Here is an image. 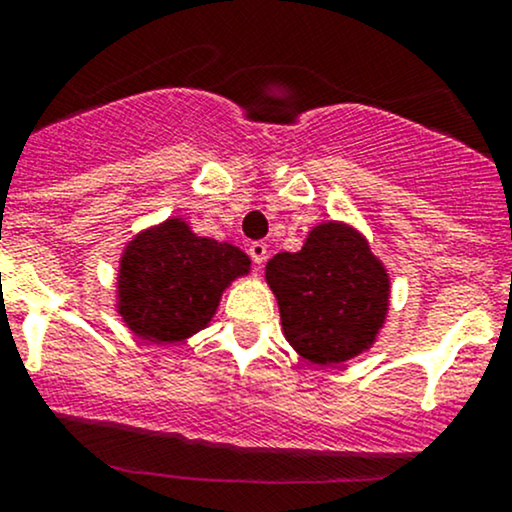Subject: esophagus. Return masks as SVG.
Wrapping results in <instances>:
<instances>
[{"instance_id":"obj_1","label":"esophagus","mask_w":512,"mask_h":512,"mask_svg":"<svg viewBox=\"0 0 512 512\" xmlns=\"http://www.w3.org/2000/svg\"><path fill=\"white\" fill-rule=\"evenodd\" d=\"M248 252H250L252 262H255L257 267H262V264L267 262V245H264V243H252Z\"/></svg>"}]
</instances>
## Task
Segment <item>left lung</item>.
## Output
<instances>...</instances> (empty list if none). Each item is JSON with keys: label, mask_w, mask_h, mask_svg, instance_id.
<instances>
[{"label": "left lung", "mask_w": 512, "mask_h": 512, "mask_svg": "<svg viewBox=\"0 0 512 512\" xmlns=\"http://www.w3.org/2000/svg\"><path fill=\"white\" fill-rule=\"evenodd\" d=\"M296 354L337 366L375 344L390 310V274L368 238L344 221H322L298 252H279L264 269Z\"/></svg>", "instance_id": "left-lung-1"}]
</instances>
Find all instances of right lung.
<instances>
[{
    "mask_svg": "<svg viewBox=\"0 0 512 512\" xmlns=\"http://www.w3.org/2000/svg\"><path fill=\"white\" fill-rule=\"evenodd\" d=\"M250 257L231 243L197 236L180 216L144 228L117 269V315L134 337L180 344L216 315L223 291L250 274Z\"/></svg>",
    "mask_w": 512,
    "mask_h": 512,
    "instance_id": "1",
    "label": "right lung"
}]
</instances>
